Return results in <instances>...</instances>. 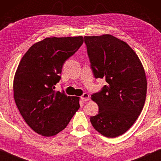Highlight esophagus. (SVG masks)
I'll use <instances>...</instances> for the list:
<instances>
[{
    "label": "esophagus",
    "mask_w": 161,
    "mask_h": 161,
    "mask_svg": "<svg viewBox=\"0 0 161 161\" xmlns=\"http://www.w3.org/2000/svg\"><path fill=\"white\" fill-rule=\"evenodd\" d=\"M81 100L82 101H87L90 100V95L87 93H84V94L81 96Z\"/></svg>",
    "instance_id": "esophagus-1"
}]
</instances>
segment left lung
<instances>
[{
	"label": "left lung",
	"mask_w": 161,
	"mask_h": 161,
	"mask_svg": "<svg viewBox=\"0 0 161 161\" xmlns=\"http://www.w3.org/2000/svg\"><path fill=\"white\" fill-rule=\"evenodd\" d=\"M84 38L93 75L108 83L91 96L99 112L90 117V122L103 135L116 137L133 125L143 108L147 93L145 71L125 42L110 35Z\"/></svg>",
	"instance_id": "8db88e82"
}]
</instances>
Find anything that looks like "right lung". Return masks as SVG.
<instances>
[{
  "instance_id": "right-lung-1",
  "label": "right lung",
  "mask_w": 161,
  "mask_h": 161,
  "mask_svg": "<svg viewBox=\"0 0 161 161\" xmlns=\"http://www.w3.org/2000/svg\"><path fill=\"white\" fill-rule=\"evenodd\" d=\"M83 37H47L30 47L19 64L14 97L23 119L35 132L56 135L80 108L79 97L54 90L69 58L83 44Z\"/></svg>"
}]
</instances>
